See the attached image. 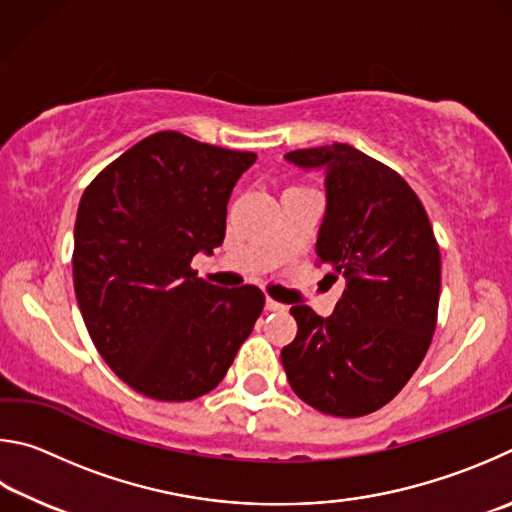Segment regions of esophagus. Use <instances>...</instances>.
Returning a JSON list of instances; mask_svg holds the SVG:
<instances>
[{
  "mask_svg": "<svg viewBox=\"0 0 512 512\" xmlns=\"http://www.w3.org/2000/svg\"><path fill=\"white\" fill-rule=\"evenodd\" d=\"M265 308L270 310V312H285V310H288V306H285V303H279V301H274L270 297L265 299Z\"/></svg>",
  "mask_w": 512,
  "mask_h": 512,
  "instance_id": "34e87169",
  "label": "esophagus"
}]
</instances>
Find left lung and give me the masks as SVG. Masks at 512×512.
Instances as JSON below:
<instances>
[{
    "instance_id": "obj_1",
    "label": "left lung",
    "mask_w": 512,
    "mask_h": 512,
    "mask_svg": "<svg viewBox=\"0 0 512 512\" xmlns=\"http://www.w3.org/2000/svg\"><path fill=\"white\" fill-rule=\"evenodd\" d=\"M326 168L317 265L346 288L330 317L292 306L297 337L281 351L292 391L321 414L360 418L398 396L432 344L441 251L418 195L396 170L348 143L285 155Z\"/></svg>"
}]
</instances>
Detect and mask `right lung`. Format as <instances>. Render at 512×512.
<instances>
[{"label": "right lung", "mask_w": 512, "mask_h": 512, "mask_svg": "<svg viewBox=\"0 0 512 512\" xmlns=\"http://www.w3.org/2000/svg\"><path fill=\"white\" fill-rule=\"evenodd\" d=\"M254 152L164 130L105 166L80 197L74 290L96 351L152 400L218 387L265 306L256 285L197 279V251L222 245L227 204Z\"/></svg>", "instance_id": "1"}]
</instances>
